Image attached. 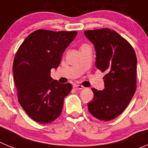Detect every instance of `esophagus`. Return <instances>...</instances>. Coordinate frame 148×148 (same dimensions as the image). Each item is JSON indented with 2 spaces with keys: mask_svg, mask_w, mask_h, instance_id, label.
<instances>
[{
  "mask_svg": "<svg viewBox=\"0 0 148 148\" xmlns=\"http://www.w3.org/2000/svg\"><path fill=\"white\" fill-rule=\"evenodd\" d=\"M73 88H74L75 89V90H81V89H83L84 88V87L82 86H80V85H77V84L74 85Z\"/></svg>",
  "mask_w": 148,
  "mask_h": 148,
  "instance_id": "1",
  "label": "esophagus"
}]
</instances>
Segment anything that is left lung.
Instances as JSON below:
<instances>
[{
	"instance_id": "1",
	"label": "left lung",
	"mask_w": 148,
	"mask_h": 148,
	"mask_svg": "<svg viewBox=\"0 0 148 148\" xmlns=\"http://www.w3.org/2000/svg\"><path fill=\"white\" fill-rule=\"evenodd\" d=\"M96 51V66L102 72L105 88H91L94 99L89 112L98 119L109 121L120 115L135 94L137 60L131 45L116 32L109 29L84 32Z\"/></svg>"
}]
</instances>
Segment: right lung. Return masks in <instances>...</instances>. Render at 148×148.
Returning a JSON list of instances; mask_svg holds the SVG:
<instances>
[{
    "label": "right lung",
    "mask_w": 148,
    "mask_h": 148,
    "mask_svg": "<svg viewBox=\"0 0 148 148\" xmlns=\"http://www.w3.org/2000/svg\"><path fill=\"white\" fill-rule=\"evenodd\" d=\"M77 32H33L18 49L13 62V77L18 102L33 120L41 124L55 120L62 112L70 83L51 77V69L60 63L62 53Z\"/></svg>",
    "instance_id": "right-lung-1"
}]
</instances>
